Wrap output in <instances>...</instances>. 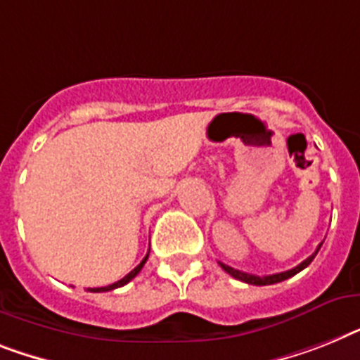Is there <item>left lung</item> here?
I'll use <instances>...</instances> for the list:
<instances>
[{"label":"left lung","instance_id":"1","mask_svg":"<svg viewBox=\"0 0 360 360\" xmlns=\"http://www.w3.org/2000/svg\"><path fill=\"white\" fill-rule=\"evenodd\" d=\"M320 246H322V243H320V245H319L316 252H314L313 255H309V257L305 261H302V263H300L298 266H294V269H290V270H285V272H278V274L255 276V274H248V272H240V270H237V269H231V266L224 265V263H219V265L222 266V270H226V272L231 276V278H236V280H239V281H245V283H248V285H272V283H280V281L289 280V278H292L294 274H298V272H302V270H304L305 266L311 265V261L314 259V255L319 254Z\"/></svg>","mask_w":360,"mask_h":360}]
</instances>
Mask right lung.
Returning <instances> with one entry per match:
<instances>
[{"mask_svg":"<svg viewBox=\"0 0 360 360\" xmlns=\"http://www.w3.org/2000/svg\"><path fill=\"white\" fill-rule=\"evenodd\" d=\"M147 257H148V254L145 255L143 261H141V263H139V265L136 266V269L130 270L129 274L124 276V278H121L120 281H115V283H112V285H106V287H97V289H88V290H90V292H106V290H114V289H117V287H123V285H127L130 280H134V278H136V276L139 274V270L143 269V265H145V261H147Z\"/></svg>","mask_w":360,"mask_h":360,"instance_id":"1","label":"right lung"}]
</instances>
